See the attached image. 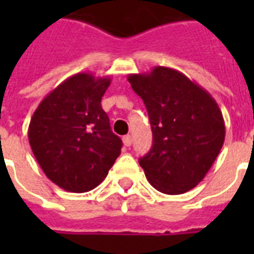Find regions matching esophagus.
<instances>
[{"label":"esophagus","mask_w":254,"mask_h":254,"mask_svg":"<svg viewBox=\"0 0 254 254\" xmlns=\"http://www.w3.org/2000/svg\"><path fill=\"white\" fill-rule=\"evenodd\" d=\"M123 142H124V145H125V146H130L131 145V135H124V138H123Z\"/></svg>","instance_id":"1"}]
</instances>
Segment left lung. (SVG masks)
<instances>
[{"label":"left lung","mask_w":254,"mask_h":254,"mask_svg":"<svg viewBox=\"0 0 254 254\" xmlns=\"http://www.w3.org/2000/svg\"><path fill=\"white\" fill-rule=\"evenodd\" d=\"M127 80L149 113L153 146L139 165L155 190L185 193L199 185L225 138L223 113L208 92L177 69L154 67Z\"/></svg>","instance_id":"8db88e82"}]
</instances>
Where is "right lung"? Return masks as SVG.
I'll return each mask as SVG.
<instances>
[{
  "label": "right lung",
  "mask_w": 254,
  "mask_h": 254,
  "mask_svg": "<svg viewBox=\"0 0 254 254\" xmlns=\"http://www.w3.org/2000/svg\"><path fill=\"white\" fill-rule=\"evenodd\" d=\"M111 77L80 72L51 91L34 112L29 142L46 177L69 192L101 183L121 153L101 97Z\"/></svg>",
  "instance_id": "obj_1"
}]
</instances>
